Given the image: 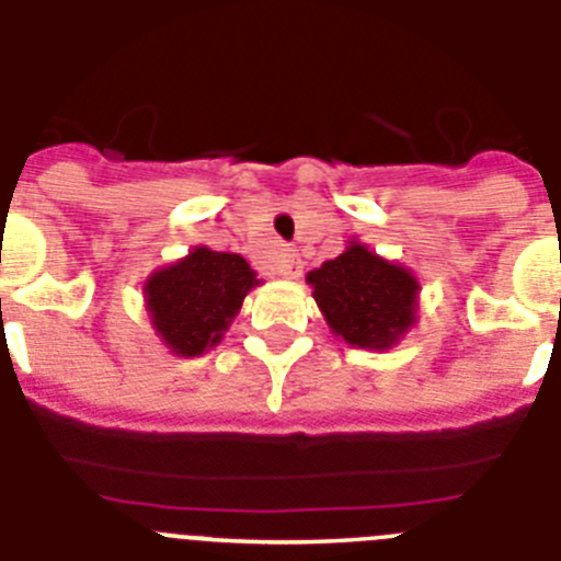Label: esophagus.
Wrapping results in <instances>:
<instances>
[{"label": "esophagus", "instance_id": "1", "mask_svg": "<svg viewBox=\"0 0 561 561\" xmlns=\"http://www.w3.org/2000/svg\"><path fill=\"white\" fill-rule=\"evenodd\" d=\"M272 270H275V275L297 277L300 275V259H297L295 250H289V247H286V250H280V253H277L275 266H272Z\"/></svg>", "mask_w": 561, "mask_h": 561}]
</instances>
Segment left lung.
<instances>
[{
	"mask_svg": "<svg viewBox=\"0 0 561 561\" xmlns=\"http://www.w3.org/2000/svg\"><path fill=\"white\" fill-rule=\"evenodd\" d=\"M308 284L333 333L356 347H389L414 322L420 289L414 275L356 241L339 259L308 272Z\"/></svg>",
	"mask_w": 561,
	"mask_h": 561,
	"instance_id": "1",
	"label": "left lung"
}]
</instances>
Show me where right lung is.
Segmentation results:
<instances>
[{
    "instance_id": "add662e5",
    "label": "right lung",
    "mask_w": 561,
    "mask_h": 561,
    "mask_svg": "<svg viewBox=\"0 0 561 561\" xmlns=\"http://www.w3.org/2000/svg\"><path fill=\"white\" fill-rule=\"evenodd\" d=\"M255 284V272L241 255L197 247L183 261L156 272L144 297L163 342L178 356H199L222 339Z\"/></svg>"
}]
</instances>
